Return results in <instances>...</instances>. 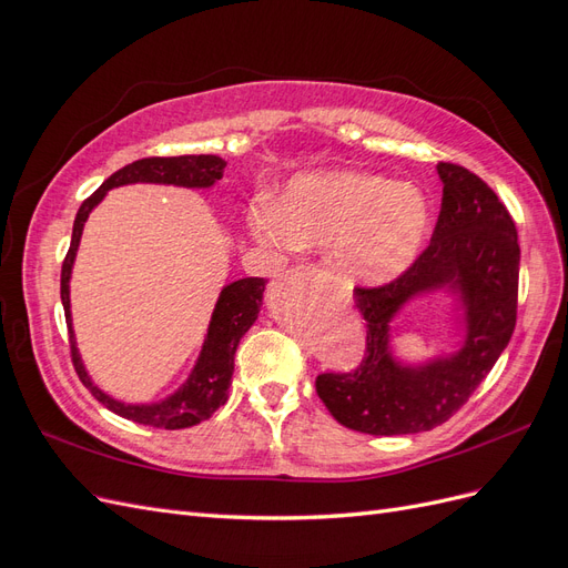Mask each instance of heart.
<instances>
[{
  "label": "heart",
  "instance_id": "obj_1",
  "mask_svg": "<svg viewBox=\"0 0 568 568\" xmlns=\"http://www.w3.org/2000/svg\"><path fill=\"white\" fill-rule=\"evenodd\" d=\"M432 199L415 182L338 168L288 182L277 203L248 215L257 242L280 248L329 246L332 267L353 286H386L419 261L432 234Z\"/></svg>",
  "mask_w": 568,
  "mask_h": 568
}]
</instances>
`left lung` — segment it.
<instances>
[{"mask_svg": "<svg viewBox=\"0 0 568 568\" xmlns=\"http://www.w3.org/2000/svg\"><path fill=\"white\" fill-rule=\"evenodd\" d=\"M440 215L432 244L400 280L355 288L367 322V355L355 372L317 376V395L332 417L369 436L432 432L469 400L503 355L517 324V227L493 189L455 163H438ZM450 300L458 341L424 361L394 353L392 332L407 304Z\"/></svg>", "mask_w": 568, "mask_h": 568, "instance_id": "8db88e82", "label": "left lung"}]
</instances>
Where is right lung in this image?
<instances>
[{
    "mask_svg": "<svg viewBox=\"0 0 568 568\" xmlns=\"http://www.w3.org/2000/svg\"><path fill=\"white\" fill-rule=\"evenodd\" d=\"M225 165L227 163L220 156H213V153H209V156H203L201 153V156L134 161L125 168H120L118 173H113L104 184H101L97 192L80 205V211L75 215L71 248H68V255L61 267V303H63L65 324H68V338H71L73 365L84 388H88L101 405L136 424L170 428V432H173V428L196 426L205 419H211L213 412L220 405L227 403L232 372H234V353H236L239 341L244 338V334L257 320V313H261L267 282L261 277H246V280H236L227 286H222L209 322V332L203 336V346L184 384L156 403H123L101 390L92 382L90 372L84 369V363L78 351L75 332H73L71 277H73V265L80 248L84 222H88L90 213L115 186L173 184L184 189H211L222 178V173H225Z\"/></svg>",
    "mask_w": 568,
    "mask_h": 568,
    "instance_id": "add662e5",
    "label": "right lung"
}]
</instances>
